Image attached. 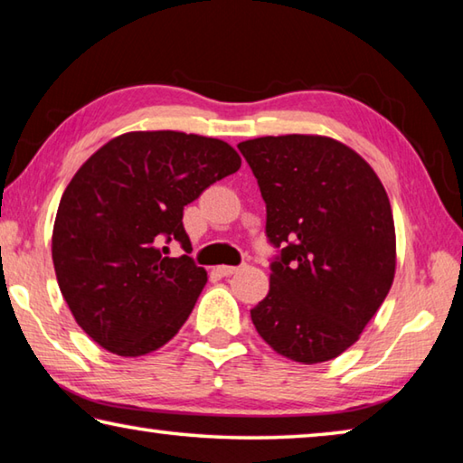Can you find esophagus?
Masks as SVG:
<instances>
[{"label": "esophagus", "instance_id": "obj_1", "mask_svg": "<svg viewBox=\"0 0 463 463\" xmlns=\"http://www.w3.org/2000/svg\"><path fill=\"white\" fill-rule=\"evenodd\" d=\"M218 271H221L222 276L229 278V276H234V273L239 271V268H234V265H221V268H218Z\"/></svg>", "mask_w": 463, "mask_h": 463}]
</instances>
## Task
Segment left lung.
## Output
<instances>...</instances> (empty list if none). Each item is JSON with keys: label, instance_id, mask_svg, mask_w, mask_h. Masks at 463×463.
<instances>
[{"label": "left lung", "instance_id": "obj_1", "mask_svg": "<svg viewBox=\"0 0 463 463\" xmlns=\"http://www.w3.org/2000/svg\"><path fill=\"white\" fill-rule=\"evenodd\" d=\"M239 151L268 206V237L284 247L250 320L281 357L304 365L339 357L394 281L388 194L370 163L331 137H261Z\"/></svg>", "mask_w": 463, "mask_h": 463}]
</instances>
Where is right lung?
Instances as JSON below:
<instances>
[{"instance_id": "right-lung-1", "label": "right lung", "mask_w": 463, "mask_h": 463, "mask_svg": "<svg viewBox=\"0 0 463 463\" xmlns=\"http://www.w3.org/2000/svg\"><path fill=\"white\" fill-rule=\"evenodd\" d=\"M241 156L221 138L135 130L108 140L62 192L52 226L61 294L85 333L120 357L174 339L206 286L190 253L184 206L234 174Z\"/></svg>"}]
</instances>
